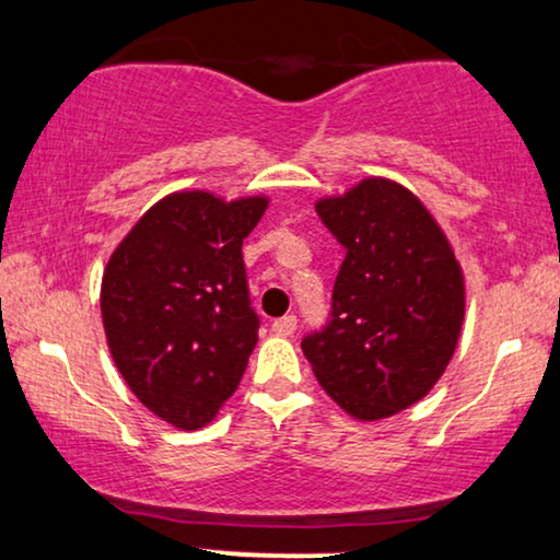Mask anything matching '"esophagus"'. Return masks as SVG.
<instances>
[{
    "label": "esophagus",
    "instance_id": "34e87169",
    "mask_svg": "<svg viewBox=\"0 0 560 560\" xmlns=\"http://www.w3.org/2000/svg\"><path fill=\"white\" fill-rule=\"evenodd\" d=\"M295 316H282V318H278V320H272V331L278 334V336H290L295 331Z\"/></svg>",
    "mask_w": 560,
    "mask_h": 560
}]
</instances>
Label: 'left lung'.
Here are the masks:
<instances>
[{
    "mask_svg": "<svg viewBox=\"0 0 560 560\" xmlns=\"http://www.w3.org/2000/svg\"><path fill=\"white\" fill-rule=\"evenodd\" d=\"M343 244L331 324L303 339L328 397L351 418L385 420L431 393L454 357L466 311L464 270L425 203L370 175L316 201Z\"/></svg>",
    "mask_w": 560,
    "mask_h": 560,
    "instance_id": "obj_1",
    "label": "left lung"
}]
</instances>
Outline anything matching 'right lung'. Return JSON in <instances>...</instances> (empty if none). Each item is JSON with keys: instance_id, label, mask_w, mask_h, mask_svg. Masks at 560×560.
Wrapping results in <instances>:
<instances>
[{"instance_id": "1", "label": "right lung", "mask_w": 560, "mask_h": 560, "mask_svg": "<svg viewBox=\"0 0 560 560\" xmlns=\"http://www.w3.org/2000/svg\"><path fill=\"white\" fill-rule=\"evenodd\" d=\"M267 203L175 190L142 213L104 267L114 364L137 400L180 431L209 425L247 370L259 318L242 242Z\"/></svg>"}]
</instances>
